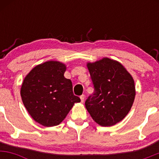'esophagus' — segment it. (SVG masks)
I'll return each instance as SVG.
<instances>
[{
	"mask_svg": "<svg viewBox=\"0 0 159 159\" xmlns=\"http://www.w3.org/2000/svg\"><path fill=\"white\" fill-rule=\"evenodd\" d=\"M80 98H81V102H84V98H85V96L84 95H81V96H80Z\"/></svg>",
	"mask_w": 159,
	"mask_h": 159,
	"instance_id": "34e87169",
	"label": "esophagus"
}]
</instances>
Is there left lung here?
<instances>
[{"label": "left lung", "instance_id": "left-lung-1", "mask_svg": "<svg viewBox=\"0 0 159 159\" xmlns=\"http://www.w3.org/2000/svg\"><path fill=\"white\" fill-rule=\"evenodd\" d=\"M93 93L85 101L92 118L102 126L119 123L131 110L135 96L134 80L118 62L103 58L87 63Z\"/></svg>", "mask_w": 159, "mask_h": 159}]
</instances>
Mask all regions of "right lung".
Returning <instances> with one entry per match:
<instances>
[{
	"label": "right lung",
	"instance_id": "right-lung-1",
	"mask_svg": "<svg viewBox=\"0 0 159 159\" xmlns=\"http://www.w3.org/2000/svg\"><path fill=\"white\" fill-rule=\"evenodd\" d=\"M66 66L48 61L34 68L24 80L21 96L24 105L36 122L54 126L64 120L81 99L75 96L71 80L64 77Z\"/></svg>",
	"mask_w": 159,
	"mask_h": 159
}]
</instances>
